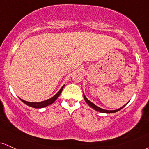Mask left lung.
<instances>
[{
  "label": "left lung",
  "mask_w": 149,
  "mask_h": 149,
  "mask_svg": "<svg viewBox=\"0 0 149 149\" xmlns=\"http://www.w3.org/2000/svg\"><path fill=\"white\" fill-rule=\"evenodd\" d=\"M83 96H84V98H85V101H86V103H87V104H88V105H89V106L92 107V108H93V109H94L95 110L98 111V112H103V113H114V112H118V111H119L120 110H121V109H122L123 107H124L125 105H126H126H123V107H120L119 109H117V110H104V109H102V108H101V107H99L96 106V105H94V104L93 103H92V102L89 101V100L87 99V98L85 97V95H83Z\"/></svg>",
  "instance_id": "obj_1"
}]
</instances>
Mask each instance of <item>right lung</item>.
I'll return each mask as SVG.
<instances>
[{
	"label": "right lung",
	"mask_w": 149,
	"mask_h": 149,
	"mask_svg": "<svg viewBox=\"0 0 149 149\" xmlns=\"http://www.w3.org/2000/svg\"><path fill=\"white\" fill-rule=\"evenodd\" d=\"M64 86H62V88L60 89V90L59 91V92H57L54 96H53V97L50 98V99L46 100V101H44L39 102V103H31V102H28V101H24V100L21 99V98H20V99H21V101H22L23 103H26L27 105H28V106L34 107V108H42V107H46V106H48V105H51V104H52L53 103H54V101L57 99V98L59 97V96L60 95L61 92H62V89H63Z\"/></svg>",
	"instance_id": "add662e5"
}]
</instances>
